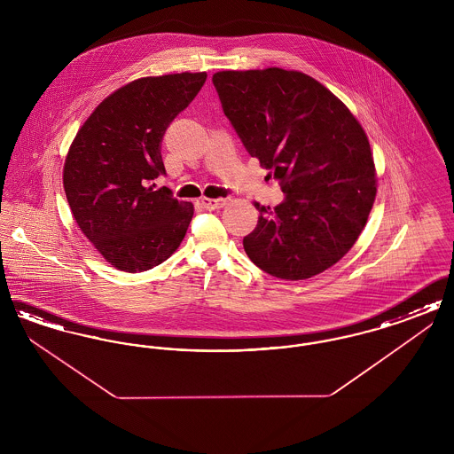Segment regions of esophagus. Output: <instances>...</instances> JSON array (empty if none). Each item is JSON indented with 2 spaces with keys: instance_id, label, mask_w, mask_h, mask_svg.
I'll return each instance as SVG.
<instances>
[{
  "instance_id": "34e87169",
  "label": "esophagus",
  "mask_w": 454,
  "mask_h": 454,
  "mask_svg": "<svg viewBox=\"0 0 454 454\" xmlns=\"http://www.w3.org/2000/svg\"><path fill=\"white\" fill-rule=\"evenodd\" d=\"M226 199H209V197H204L202 200H200V204H202V207L204 209H207V211H215V209H221V207H224L226 206Z\"/></svg>"
}]
</instances>
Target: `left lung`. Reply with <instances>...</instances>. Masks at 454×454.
<instances>
[{"instance_id":"left-lung-1","label":"left lung","mask_w":454,"mask_h":454,"mask_svg":"<svg viewBox=\"0 0 454 454\" xmlns=\"http://www.w3.org/2000/svg\"><path fill=\"white\" fill-rule=\"evenodd\" d=\"M213 83L247 152L279 180L284 202L260 206L243 248L263 272L309 279L346 255L366 226L376 168L366 132L301 71H217Z\"/></svg>"}]
</instances>
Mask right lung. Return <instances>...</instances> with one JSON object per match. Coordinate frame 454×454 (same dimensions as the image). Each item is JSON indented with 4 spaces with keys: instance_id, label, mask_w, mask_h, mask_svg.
<instances>
[{
    "instance_id": "1",
    "label": "right lung",
    "mask_w": 454,
    "mask_h": 454,
    "mask_svg": "<svg viewBox=\"0 0 454 454\" xmlns=\"http://www.w3.org/2000/svg\"><path fill=\"white\" fill-rule=\"evenodd\" d=\"M207 74L146 76L117 88L76 132L63 168L66 199L82 233L108 263L143 272L172 257L194 204L152 184L165 173L161 139Z\"/></svg>"
}]
</instances>
